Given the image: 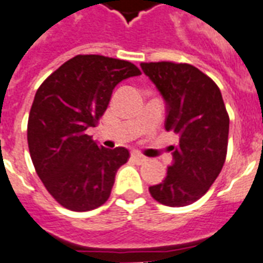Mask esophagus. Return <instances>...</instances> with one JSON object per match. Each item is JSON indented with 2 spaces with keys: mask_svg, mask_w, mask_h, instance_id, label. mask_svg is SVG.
<instances>
[{
  "mask_svg": "<svg viewBox=\"0 0 263 263\" xmlns=\"http://www.w3.org/2000/svg\"><path fill=\"white\" fill-rule=\"evenodd\" d=\"M131 156H132V159H134V160L138 163V164H142V163H144L145 160H147V158H145L143 154H140V152H138V151H132Z\"/></svg>",
  "mask_w": 263,
  "mask_h": 263,
  "instance_id": "1",
  "label": "esophagus"
}]
</instances>
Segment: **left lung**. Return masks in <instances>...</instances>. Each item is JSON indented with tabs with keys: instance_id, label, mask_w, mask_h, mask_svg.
<instances>
[{
	"instance_id": "1",
	"label": "left lung",
	"mask_w": 263,
	"mask_h": 263,
	"mask_svg": "<svg viewBox=\"0 0 263 263\" xmlns=\"http://www.w3.org/2000/svg\"><path fill=\"white\" fill-rule=\"evenodd\" d=\"M140 67L164 99L165 129L179 136V143L171 145L174 162L164 180L149 187V194L165 206H187L207 193L226 160L230 119L222 93L190 64L160 61Z\"/></svg>"
}]
</instances>
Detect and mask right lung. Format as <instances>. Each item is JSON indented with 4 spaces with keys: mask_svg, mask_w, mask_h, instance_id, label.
Here are the masks:
<instances>
[{
    "mask_svg": "<svg viewBox=\"0 0 263 263\" xmlns=\"http://www.w3.org/2000/svg\"><path fill=\"white\" fill-rule=\"evenodd\" d=\"M139 74L129 61L77 54L37 89L28 119L30 158L48 193L68 210H93L111 195L129 152L99 145L87 129L98 125L114 88Z\"/></svg>",
    "mask_w": 263,
    "mask_h": 263,
    "instance_id": "1",
    "label": "right lung"
}]
</instances>
